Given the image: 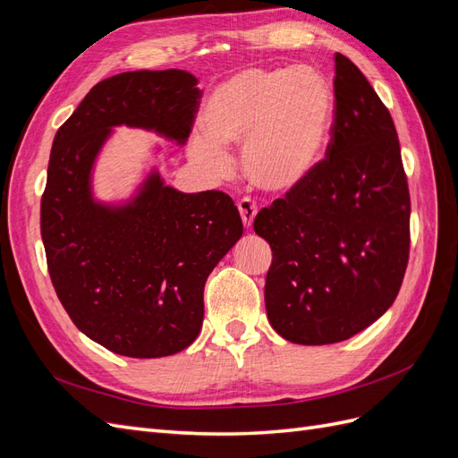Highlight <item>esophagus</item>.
<instances>
[{
	"instance_id": "obj_1",
	"label": "esophagus",
	"mask_w": 458,
	"mask_h": 458,
	"mask_svg": "<svg viewBox=\"0 0 458 458\" xmlns=\"http://www.w3.org/2000/svg\"><path fill=\"white\" fill-rule=\"evenodd\" d=\"M239 212H241V217H242V224H244V227H246V229H250V227H252V224H254L256 212H258V208H256L254 200H252V199H248V197L241 199V200H239Z\"/></svg>"
}]
</instances>
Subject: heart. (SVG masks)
I'll return each mask as SVG.
<instances>
[{
	"label": "heart",
	"mask_w": 458,
	"mask_h": 458,
	"mask_svg": "<svg viewBox=\"0 0 458 458\" xmlns=\"http://www.w3.org/2000/svg\"><path fill=\"white\" fill-rule=\"evenodd\" d=\"M335 120V93L313 68H246L217 86L204 108L208 135L192 152L216 175L229 170L224 145L242 148V168L256 189L288 192L321 162Z\"/></svg>",
	"instance_id": "b5f03b06"
}]
</instances>
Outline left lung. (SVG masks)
Instances as JSON below:
<instances>
[{"mask_svg": "<svg viewBox=\"0 0 458 458\" xmlns=\"http://www.w3.org/2000/svg\"><path fill=\"white\" fill-rule=\"evenodd\" d=\"M335 122L325 158L254 219L271 246L266 310L294 344L348 340L392 306L409 261L411 199L390 110L335 55Z\"/></svg>", "mask_w": 458, "mask_h": 458, "instance_id": "obj_1", "label": "left lung"}]
</instances>
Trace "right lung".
Here are the masks:
<instances>
[{"label": "right lung", "instance_id": "add662e5", "mask_svg": "<svg viewBox=\"0 0 458 458\" xmlns=\"http://www.w3.org/2000/svg\"><path fill=\"white\" fill-rule=\"evenodd\" d=\"M197 84L177 68L116 74L55 133L39 216L51 283L72 323L118 355L165 357L195 342L208 275L242 237L229 195H187L157 170L126 204L93 199L91 170L113 128L183 145L202 97Z\"/></svg>", "mask_w": 458, "mask_h": 458}]
</instances>
